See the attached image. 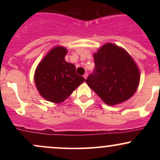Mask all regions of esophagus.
Masks as SVG:
<instances>
[{
    "label": "esophagus",
    "mask_w": 160,
    "mask_h": 160,
    "mask_svg": "<svg viewBox=\"0 0 160 160\" xmlns=\"http://www.w3.org/2000/svg\"><path fill=\"white\" fill-rule=\"evenodd\" d=\"M87 77H88V74H87V73H85V74H84V75H83V78L86 79V78H87Z\"/></svg>",
    "instance_id": "esophagus-1"
}]
</instances>
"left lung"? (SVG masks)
Here are the masks:
<instances>
[{
	"instance_id": "8db88e82",
	"label": "left lung",
	"mask_w": 160,
	"mask_h": 160,
	"mask_svg": "<svg viewBox=\"0 0 160 160\" xmlns=\"http://www.w3.org/2000/svg\"><path fill=\"white\" fill-rule=\"evenodd\" d=\"M94 60V71L86 82L104 103L113 105L132 96L138 86L140 73L126 50L107 43L95 53Z\"/></svg>"
}]
</instances>
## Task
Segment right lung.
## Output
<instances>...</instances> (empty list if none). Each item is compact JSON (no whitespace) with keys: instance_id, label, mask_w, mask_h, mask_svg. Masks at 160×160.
Masks as SVG:
<instances>
[{"instance_id":"obj_1","label":"right lung","mask_w":160,"mask_h":160,"mask_svg":"<svg viewBox=\"0 0 160 160\" xmlns=\"http://www.w3.org/2000/svg\"><path fill=\"white\" fill-rule=\"evenodd\" d=\"M67 49L57 47L49 52L37 67L34 82L41 96L54 103L65 100L85 79L76 73V67L65 62Z\"/></svg>"}]
</instances>
